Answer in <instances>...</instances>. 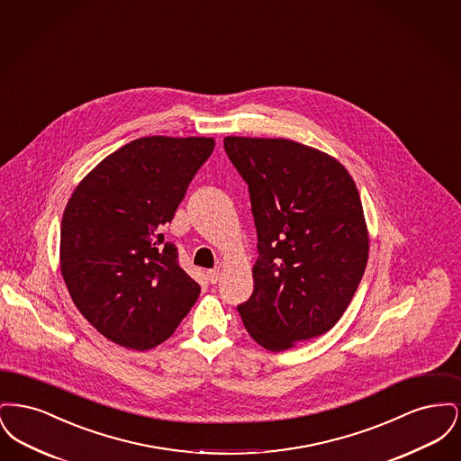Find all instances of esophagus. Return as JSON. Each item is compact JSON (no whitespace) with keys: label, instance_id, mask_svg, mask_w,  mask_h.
Here are the masks:
<instances>
[{"label":"esophagus","instance_id":"34e87169","mask_svg":"<svg viewBox=\"0 0 461 461\" xmlns=\"http://www.w3.org/2000/svg\"><path fill=\"white\" fill-rule=\"evenodd\" d=\"M220 269H211V271H207V280H209V284H218L220 282Z\"/></svg>","mask_w":461,"mask_h":461}]
</instances>
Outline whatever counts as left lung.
<instances>
[{
  "mask_svg": "<svg viewBox=\"0 0 461 461\" xmlns=\"http://www.w3.org/2000/svg\"><path fill=\"white\" fill-rule=\"evenodd\" d=\"M224 150L258 228L241 321L264 349L285 351L327 333L363 278L370 237L359 192L335 157L294 140L226 136Z\"/></svg>",
  "mask_w": 461,
  "mask_h": 461,
  "instance_id": "obj_1",
  "label": "left lung"
}]
</instances>
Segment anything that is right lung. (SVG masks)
I'll return each mask as SVG.
<instances>
[{"instance_id": "1", "label": "right lung", "mask_w": 461, "mask_h": 461, "mask_svg": "<svg viewBox=\"0 0 461 461\" xmlns=\"http://www.w3.org/2000/svg\"><path fill=\"white\" fill-rule=\"evenodd\" d=\"M214 138L145 136L105 157L67 202L60 271L81 314L112 342L149 351L167 340L200 286L160 226L175 218Z\"/></svg>"}]
</instances>
